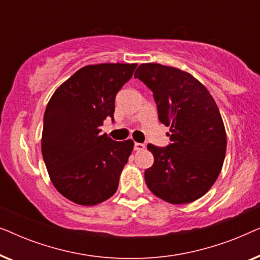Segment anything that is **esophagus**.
Wrapping results in <instances>:
<instances>
[{
  "instance_id": "obj_1",
  "label": "esophagus",
  "mask_w": 260,
  "mask_h": 260,
  "mask_svg": "<svg viewBox=\"0 0 260 260\" xmlns=\"http://www.w3.org/2000/svg\"><path fill=\"white\" fill-rule=\"evenodd\" d=\"M134 149L136 151H142V150H144V149H145V145L143 143H135Z\"/></svg>"
}]
</instances>
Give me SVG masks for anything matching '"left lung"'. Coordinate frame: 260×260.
I'll return each mask as SVG.
<instances>
[{
	"mask_svg": "<svg viewBox=\"0 0 260 260\" xmlns=\"http://www.w3.org/2000/svg\"><path fill=\"white\" fill-rule=\"evenodd\" d=\"M135 78L154 93L158 119L170 126V143L148 144L154 165L144 172L151 193L173 205L189 204L207 193L221 172L226 131L207 88L190 73L161 63H142Z\"/></svg>",
	"mask_w": 260,
	"mask_h": 260,
	"instance_id": "1",
	"label": "left lung"
}]
</instances>
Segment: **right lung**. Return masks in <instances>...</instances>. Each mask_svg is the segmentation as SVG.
<instances>
[{
    "instance_id": "1",
    "label": "right lung",
    "mask_w": 260,
    "mask_h": 260,
    "mask_svg": "<svg viewBox=\"0 0 260 260\" xmlns=\"http://www.w3.org/2000/svg\"><path fill=\"white\" fill-rule=\"evenodd\" d=\"M137 63H99L78 70L56 88L44 116L41 150L56 190L74 204L94 206L118 188L134 142H116L99 126L113 120L115 98Z\"/></svg>"
}]
</instances>
